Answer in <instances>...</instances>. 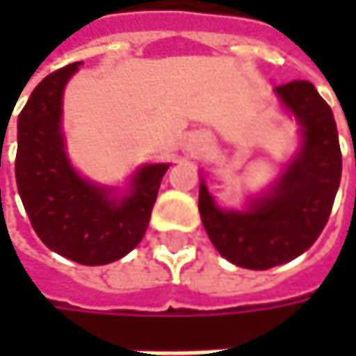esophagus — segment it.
<instances>
[{
	"instance_id": "esophagus-1",
	"label": "esophagus",
	"mask_w": 356,
	"mask_h": 356,
	"mask_svg": "<svg viewBox=\"0 0 356 356\" xmlns=\"http://www.w3.org/2000/svg\"><path fill=\"white\" fill-rule=\"evenodd\" d=\"M210 144V136L206 132H190L184 140V150L190 154H196L200 150H204Z\"/></svg>"
}]
</instances>
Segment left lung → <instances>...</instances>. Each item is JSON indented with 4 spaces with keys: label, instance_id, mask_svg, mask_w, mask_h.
<instances>
[{
    "label": "left lung",
    "instance_id": "obj_1",
    "mask_svg": "<svg viewBox=\"0 0 356 356\" xmlns=\"http://www.w3.org/2000/svg\"><path fill=\"white\" fill-rule=\"evenodd\" d=\"M275 92L301 122L303 146L271 194L255 200L250 212H222L200 186L198 210L213 248L248 269H269L307 252L331 216L343 170L333 111L317 89L293 81Z\"/></svg>",
    "mask_w": 356,
    "mask_h": 356
}]
</instances>
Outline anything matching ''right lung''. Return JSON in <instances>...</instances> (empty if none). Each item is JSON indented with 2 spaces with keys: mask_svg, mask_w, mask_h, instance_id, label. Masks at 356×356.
I'll use <instances>...</instances> for the list:
<instances>
[{
  "mask_svg": "<svg viewBox=\"0 0 356 356\" xmlns=\"http://www.w3.org/2000/svg\"><path fill=\"white\" fill-rule=\"evenodd\" d=\"M79 63H71L45 76L19 113L15 180L35 234L49 250L83 266H104L140 243L168 164L140 168L122 202L71 168L63 148L61 99Z\"/></svg>",
  "mask_w": 356,
  "mask_h": 356,
  "instance_id": "right-lung-1",
  "label": "right lung"
}]
</instances>
